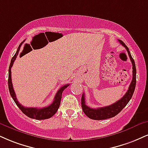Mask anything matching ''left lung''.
I'll use <instances>...</instances> for the list:
<instances>
[{
  "mask_svg": "<svg viewBox=\"0 0 148 148\" xmlns=\"http://www.w3.org/2000/svg\"><path fill=\"white\" fill-rule=\"evenodd\" d=\"M119 41L124 47H125L126 50H127L128 53V55H129L130 56V58L132 64V82L130 85L129 88H128L127 92H126L125 95H124L120 100L116 101V102L113 103V104L110 105V106L106 107L99 108H97V109L90 108V107L86 106V104H85V95L84 94H83L81 97L82 109H83V112L85 113V114L87 116L89 117L90 119H93V120H104V119H110L112 118V117L115 116L116 115L118 114L125 108L126 105L127 104L128 102H129L130 100L131 99L133 94H134L136 83V66H135L134 60L132 58V57L130 52L129 51V49H128V47L125 45V44L121 40H119Z\"/></svg>",
  "mask_w": 148,
  "mask_h": 148,
  "instance_id": "1",
  "label": "left lung"
}]
</instances>
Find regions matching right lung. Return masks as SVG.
Segmentation results:
<instances>
[{"label":"right lung","mask_w":148,"mask_h":148,"mask_svg":"<svg viewBox=\"0 0 148 148\" xmlns=\"http://www.w3.org/2000/svg\"><path fill=\"white\" fill-rule=\"evenodd\" d=\"M21 45L22 43L20 44V45L18 47V49L16 52V54H14V56L12 57L11 60V63H10V67H9V76H8V88L9 90H10V93L11 97L13 99L16 106L18 107V108L21 111L23 112V113H24L26 116H27L28 117L31 119H37V120H44V119H47L51 118L52 116H54L58 110V108L60 106V100H61L62 97V93H63V90L65 89H66L67 87L69 86V84L63 85V87H61L59 90H58V92H56V95L51 105H49V106L45 107V108H25V107L23 106L20 103L18 102L16 99V96L15 92H14L13 85H12V76H11V67L13 65L14 60H16V57L18 54L19 50H20Z\"/></svg>","instance_id":"add662e5"}]
</instances>
